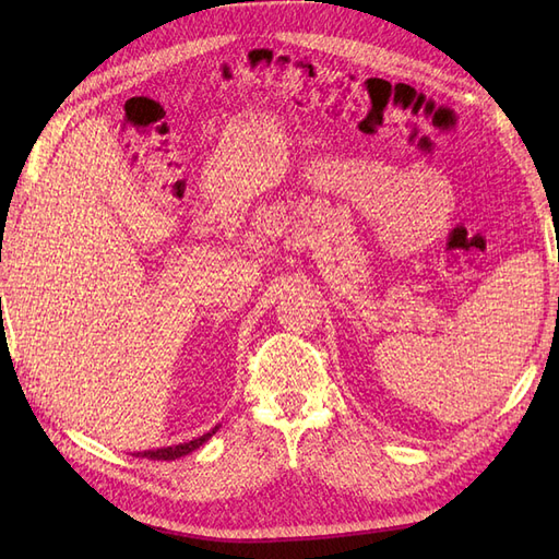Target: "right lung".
I'll use <instances>...</instances> for the list:
<instances>
[{"mask_svg": "<svg viewBox=\"0 0 559 559\" xmlns=\"http://www.w3.org/2000/svg\"><path fill=\"white\" fill-rule=\"evenodd\" d=\"M218 427H214L212 431L202 433L198 438H193V441L189 443H179V445H167V448H158V450H144V452H134L138 456H144V460H158V462H173V460H179V456L189 454L193 450H198L202 443H207L210 438L216 433Z\"/></svg>", "mask_w": 559, "mask_h": 559, "instance_id": "1", "label": "right lung"}]
</instances>
